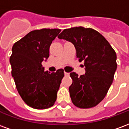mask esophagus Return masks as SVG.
Instances as JSON below:
<instances>
[{
  "instance_id": "obj_1",
  "label": "esophagus",
  "mask_w": 129,
  "mask_h": 129,
  "mask_svg": "<svg viewBox=\"0 0 129 129\" xmlns=\"http://www.w3.org/2000/svg\"><path fill=\"white\" fill-rule=\"evenodd\" d=\"M64 75H65V76H69L70 75V73H66V72H64Z\"/></svg>"
}]
</instances>
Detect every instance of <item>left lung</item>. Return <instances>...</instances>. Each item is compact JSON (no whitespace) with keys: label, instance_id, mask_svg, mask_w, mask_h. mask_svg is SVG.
Here are the masks:
<instances>
[{"label":"left lung","instance_id":"8db88e82","mask_svg":"<svg viewBox=\"0 0 129 129\" xmlns=\"http://www.w3.org/2000/svg\"><path fill=\"white\" fill-rule=\"evenodd\" d=\"M58 38L72 43L77 58L79 62L84 61V75L70 74L73 79L69 87L72 102L81 108L95 106L104 100L113 83L117 69L115 52L102 34L91 28L66 29Z\"/></svg>","mask_w":129,"mask_h":129}]
</instances>
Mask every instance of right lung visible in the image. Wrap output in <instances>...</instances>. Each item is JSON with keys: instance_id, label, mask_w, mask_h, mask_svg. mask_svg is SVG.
<instances>
[{"instance_id": "add662e5", "label": "right lung", "mask_w": 129, "mask_h": 129, "mask_svg": "<svg viewBox=\"0 0 129 129\" xmlns=\"http://www.w3.org/2000/svg\"><path fill=\"white\" fill-rule=\"evenodd\" d=\"M60 32L59 29L34 30L13 45L10 59L12 75L19 95L32 108H50L56 100L63 70L50 73L44 70L41 63L47 61L50 46Z\"/></svg>"}]
</instances>
